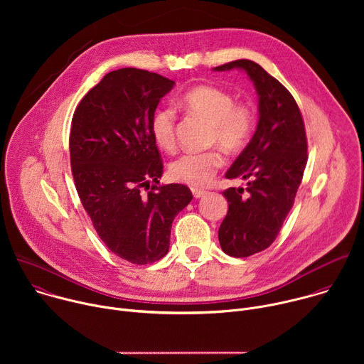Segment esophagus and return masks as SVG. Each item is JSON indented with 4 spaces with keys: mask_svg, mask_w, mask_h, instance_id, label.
Masks as SVG:
<instances>
[{
    "mask_svg": "<svg viewBox=\"0 0 364 364\" xmlns=\"http://www.w3.org/2000/svg\"><path fill=\"white\" fill-rule=\"evenodd\" d=\"M191 193H193V196H194L196 198H200V197H203V196L205 194V191H204V190H197V188H193V190H191Z\"/></svg>",
    "mask_w": 364,
    "mask_h": 364,
    "instance_id": "obj_1",
    "label": "esophagus"
}]
</instances>
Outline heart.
Listing matches in <instances>:
<instances>
[{
    "instance_id": "obj_1",
    "label": "heart",
    "mask_w": 364,
    "mask_h": 364,
    "mask_svg": "<svg viewBox=\"0 0 364 364\" xmlns=\"http://www.w3.org/2000/svg\"><path fill=\"white\" fill-rule=\"evenodd\" d=\"M180 105L210 124V142L219 144L225 151L236 154L245 148L255 127V114L250 107L235 103V97L216 86L200 85L183 95ZM176 112L161 108L154 114L151 131L155 142L166 151L176 148ZM225 159L219 149L186 152L170 167L174 180L200 188L209 184Z\"/></svg>"
}]
</instances>
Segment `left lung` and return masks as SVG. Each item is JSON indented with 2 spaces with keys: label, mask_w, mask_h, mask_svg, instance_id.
Here are the masks:
<instances>
[{
  "label": "left lung",
  "mask_w": 364,
  "mask_h": 364,
  "mask_svg": "<svg viewBox=\"0 0 364 364\" xmlns=\"http://www.w3.org/2000/svg\"><path fill=\"white\" fill-rule=\"evenodd\" d=\"M240 69L253 82L259 97L256 131L226 173L243 178L246 190L223 191L229 210L219 228L225 253L246 257L269 247L294 205L306 166V136L301 111L288 89L257 63L246 59L215 68Z\"/></svg>",
  "instance_id": "8db88e82"
}]
</instances>
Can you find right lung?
Returning a JSON list of instances; mask_svg holds the SVG:
<instances>
[{"label":"right lung","mask_w":364,"mask_h":364,"mask_svg":"<svg viewBox=\"0 0 364 364\" xmlns=\"http://www.w3.org/2000/svg\"><path fill=\"white\" fill-rule=\"evenodd\" d=\"M173 86L148 70H114L85 95L72 119L79 198L100 240L135 265L167 255L173 220L193 198L187 186H160L163 160L151 121Z\"/></svg>","instance_id":"obj_1"}]
</instances>
